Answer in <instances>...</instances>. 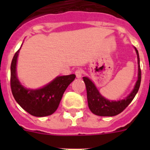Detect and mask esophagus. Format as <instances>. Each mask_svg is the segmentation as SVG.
<instances>
[{
    "label": "esophagus",
    "mask_w": 150,
    "mask_h": 150,
    "mask_svg": "<svg viewBox=\"0 0 150 150\" xmlns=\"http://www.w3.org/2000/svg\"><path fill=\"white\" fill-rule=\"evenodd\" d=\"M75 74H76V76L77 78H80L83 75V70L80 68L76 69V71H75Z\"/></svg>",
    "instance_id": "obj_1"
}]
</instances>
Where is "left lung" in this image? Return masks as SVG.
<instances>
[{"label": "left lung", "mask_w": 150, "mask_h": 150, "mask_svg": "<svg viewBox=\"0 0 150 150\" xmlns=\"http://www.w3.org/2000/svg\"><path fill=\"white\" fill-rule=\"evenodd\" d=\"M137 55V63H138V79L135 85L134 88L125 99L112 101L104 98L101 96L94 83L88 77H83V81L86 84L87 92V100L88 106L90 110L94 114L100 116H113L120 114L130 104L134 98L135 95L137 93L140 88L141 81V70L140 66V58L138 51L135 48Z\"/></svg>", "instance_id": "obj_1"}]
</instances>
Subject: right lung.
I'll return each instance as SVG.
<instances>
[{
  "instance_id": "obj_1",
  "label": "right lung",
  "mask_w": 150,
  "mask_h": 150,
  "mask_svg": "<svg viewBox=\"0 0 150 150\" xmlns=\"http://www.w3.org/2000/svg\"><path fill=\"white\" fill-rule=\"evenodd\" d=\"M20 50V49H19ZM19 50L14 55L10 67V86L16 102L26 112L38 117L52 115L59 107L64 92L74 80L76 75L58 76L43 88L27 89L16 76V62Z\"/></svg>"
}]
</instances>
